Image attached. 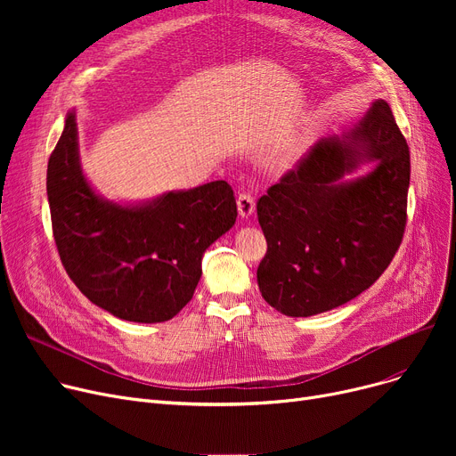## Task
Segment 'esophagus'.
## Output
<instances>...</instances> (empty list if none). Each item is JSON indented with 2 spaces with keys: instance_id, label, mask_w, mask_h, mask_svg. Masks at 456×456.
Returning a JSON list of instances; mask_svg holds the SVG:
<instances>
[{
  "instance_id": "1",
  "label": "esophagus",
  "mask_w": 456,
  "mask_h": 456,
  "mask_svg": "<svg viewBox=\"0 0 456 456\" xmlns=\"http://www.w3.org/2000/svg\"><path fill=\"white\" fill-rule=\"evenodd\" d=\"M236 205H238V214H240L242 218H249V216L255 212V198L248 194V191L238 194Z\"/></svg>"
}]
</instances>
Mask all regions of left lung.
I'll return each instance as SVG.
<instances>
[{"instance_id": "left-lung-1", "label": "left lung", "mask_w": 456, "mask_h": 456, "mask_svg": "<svg viewBox=\"0 0 456 456\" xmlns=\"http://www.w3.org/2000/svg\"><path fill=\"white\" fill-rule=\"evenodd\" d=\"M362 163L366 175L346 180ZM411 151L390 105L375 100L349 133L322 138L256 203L268 251L262 297L308 318L368 290L392 262L406 225Z\"/></svg>"}]
</instances>
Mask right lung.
<instances>
[{"label":"right lung","instance_id":"obj_1","mask_svg":"<svg viewBox=\"0 0 456 456\" xmlns=\"http://www.w3.org/2000/svg\"><path fill=\"white\" fill-rule=\"evenodd\" d=\"M55 244L69 279L100 308L136 323L172 320L194 296L201 258L236 222L225 181L116 203L83 174L76 110L47 162Z\"/></svg>","mask_w":456,"mask_h":456}]
</instances>
